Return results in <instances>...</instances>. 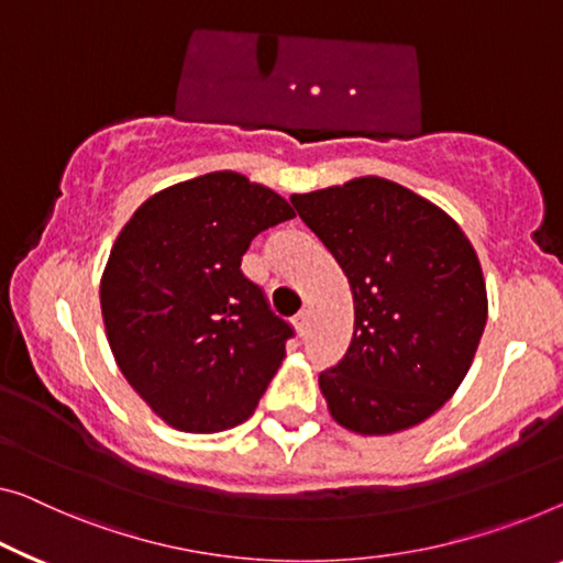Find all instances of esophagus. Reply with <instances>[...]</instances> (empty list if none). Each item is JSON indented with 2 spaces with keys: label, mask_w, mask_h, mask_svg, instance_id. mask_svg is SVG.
I'll return each mask as SVG.
<instances>
[{
  "label": "esophagus",
  "mask_w": 563,
  "mask_h": 563,
  "mask_svg": "<svg viewBox=\"0 0 563 563\" xmlns=\"http://www.w3.org/2000/svg\"><path fill=\"white\" fill-rule=\"evenodd\" d=\"M292 323H296L298 335H306L308 333V310L306 308L300 310V313L296 316V321H292Z\"/></svg>",
  "instance_id": "esophagus-1"
}]
</instances>
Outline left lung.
<instances>
[{"label": "left lung", "instance_id": "8db88e82", "mask_svg": "<svg viewBox=\"0 0 563 563\" xmlns=\"http://www.w3.org/2000/svg\"><path fill=\"white\" fill-rule=\"evenodd\" d=\"M290 201L354 296L346 354L318 376L333 419L362 434L424 422L465 379L488 321L470 240L432 201L379 176Z\"/></svg>", "mask_w": 563, "mask_h": 563}]
</instances>
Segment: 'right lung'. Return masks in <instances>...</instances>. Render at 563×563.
I'll return each mask as SVG.
<instances>
[{"mask_svg":"<svg viewBox=\"0 0 563 563\" xmlns=\"http://www.w3.org/2000/svg\"><path fill=\"white\" fill-rule=\"evenodd\" d=\"M288 201L234 172L174 184L121 230L100 280L115 364L139 397L184 432H220L255 412L292 325L242 273Z\"/></svg>","mask_w":563,"mask_h":563,"instance_id":"right-lung-1","label":"right lung"}]
</instances>
